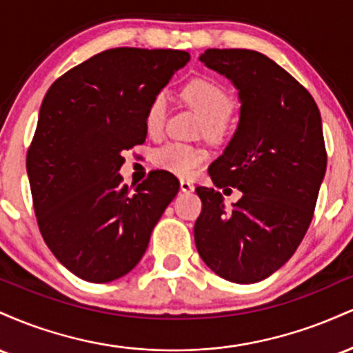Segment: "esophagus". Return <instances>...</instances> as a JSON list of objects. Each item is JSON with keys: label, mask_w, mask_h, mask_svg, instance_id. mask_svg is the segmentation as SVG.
Masks as SVG:
<instances>
[{"label": "esophagus", "mask_w": 353, "mask_h": 353, "mask_svg": "<svg viewBox=\"0 0 353 353\" xmlns=\"http://www.w3.org/2000/svg\"><path fill=\"white\" fill-rule=\"evenodd\" d=\"M179 188H181L182 192H192V190H194V184H192V182L182 179V181L179 182Z\"/></svg>", "instance_id": "obj_1"}]
</instances>
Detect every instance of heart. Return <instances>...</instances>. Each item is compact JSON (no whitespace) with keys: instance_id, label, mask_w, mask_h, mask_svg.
Wrapping results in <instances>:
<instances>
[{"instance_id":"obj_1","label":"heart","mask_w":353,"mask_h":353,"mask_svg":"<svg viewBox=\"0 0 353 353\" xmlns=\"http://www.w3.org/2000/svg\"><path fill=\"white\" fill-rule=\"evenodd\" d=\"M182 98L189 106L199 112L205 131L217 132L221 124L230 116L234 101L221 84L210 79H194L182 89ZM168 117V96L159 92L151 99L145 109L144 124L149 136H159ZM208 151L199 145L169 143L154 152V164L163 171L179 177H190L204 163Z\"/></svg>"}]
</instances>
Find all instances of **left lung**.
I'll return each mask as SVG.
<instances>
[{"mask_svg": "<svg viewBox=\"0 0 353 353\" xmlns=\"http://www.w3.org/2000/svg\"><path fill=\"white\" fill-rule=\"evenodd\" d=\"M199 59L239 91L237 129L209 174L242 197L225 210L221 192L197 188L194 241L219 277L255 283L292 257L314 217L327 169L322 117L310 92L262 52L205 50Z\"/></svg>", "mask_w": 353, "mask_h": 353, "instance_id": "8db88e82", "label": "left lung"}]
</instances>
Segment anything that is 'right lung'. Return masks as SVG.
Listing matches in <instances>:
<instances>
[{
    "label": "right lung",
    "mask_w": 353,
    "mask_h": 353,
    "mask_svg": "<svg viewBox=\"0 0 353 353\" xmlns=\"http://www.w3.org/2000/svg\"><path fill=\"white\" fill-rule=\"evenodd\" d=\"M189 52L114 48L64 72L48 89L26 171L41 236L54 257L94 283L137 265L154 225L177 190L168 171H152L131 190L123 152L148 136L145 109Z\"/></svg>",
    "instance_id": "obj_1"
}]
</instances>
